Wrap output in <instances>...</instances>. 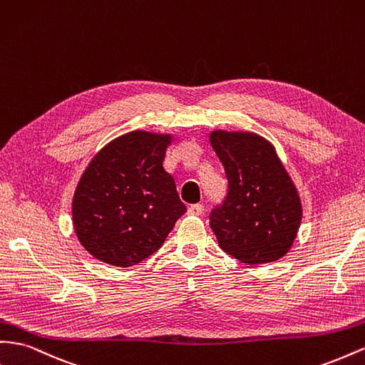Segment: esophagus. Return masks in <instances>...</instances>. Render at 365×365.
I'll return each instance as SVG.
<instances>
[{
    "mask_svg": "<svg viewBox=\"0 0 365 365\" xmlns=\"http://www.w3.org/2000/svg\"><path fill=\"white\" fill-rule=\"evenodd\" d=\"M202 212H204L202 204H193V205L189 207V209H187V213L192 215V216H200Z\"/></svg>",
    "mask_w": 365,
    "mask_h": 365,
    "instance_id": "esophagus-1",
    "label": "esophagus"
}]
</instances>
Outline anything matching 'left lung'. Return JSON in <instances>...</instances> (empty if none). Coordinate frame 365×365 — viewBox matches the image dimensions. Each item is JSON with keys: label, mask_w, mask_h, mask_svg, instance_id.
<instances>
[{"label": "left lung", "mask_w": 365, "mask_h": 365, "mask_svg": "<svg viewBox=\"0 0 365 365\" xmlns=\"http://www.w3.org/2000/svg\"><path fill=\"white\" fill-rule=\"evenodd\" d=\"M224 165L227 195L210 213L220 247L241 262H273L297 238L302 205L274 147L252 132L210 133Z\"/></svg>", "instance_id": "left-lung-1"}]
</instances>
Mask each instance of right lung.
Listing matches in <instances>:
<instances>
[{
  "label": "right lung",
  "instance_id": "add662e5",
  "mask_svg": "<svg viewBox=\"0 0 365 365\" xmlns=\"http://www.w3.org/2000/svg\"><path fill=\"white\" fill-rule=\"evenodd\" d=\"M172 135L144 130L115 138L81 175L72 201L83 247L103 262L130 267L164 244L185 213L173 176L163 167Z\"/></svg>",
  "mask_w": 365,
  "mask_h": 365
}]
</instances>
